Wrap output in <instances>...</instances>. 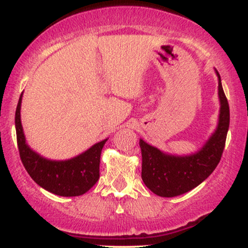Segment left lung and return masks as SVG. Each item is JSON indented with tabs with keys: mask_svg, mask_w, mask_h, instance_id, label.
Wrapping results in <instances>:
<instances>
[{
	"mask_svg": "<svg viewBox=\"0 0 248 248\" xmlns=\"http://www.w3.org/2000/svg\"><path fill=\"white\" fill-rule=\"evenodd\" d=\"M218 77V96L220 102L216 130L198 152L190 155H172L150 146L140 139L143 183L150 191L161 197H175L198 186L213 172L223 154L230 126V107Z\"/></svg>",
	"mask_w": 248,
	"mask_h": 248,
	"instance_id": "obj_1",
	"label": "left lung"
}]
</instances>
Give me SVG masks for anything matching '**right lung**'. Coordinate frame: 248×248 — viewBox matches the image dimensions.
Masks as SVG:
<instances>
[{"mask_svg": "<svg viewBox=\"0 0 248 248\" xmlns=\"http://www.w3.org/2000/svg\"><path fill=\"white\" fill-rule=\"evenodd\" d=\"M22 93L17 104L15 127L22 163L30 177L51 193L62 197H75L87 192L99 179L101 150L107 139L88 148L69 160H50L31 149L25 140L21 121Z\"/></svg>", "mask_w": 248, "mask_h": 248, "instance_id": "obj_1", "label": "right lung"}]
</instances>
